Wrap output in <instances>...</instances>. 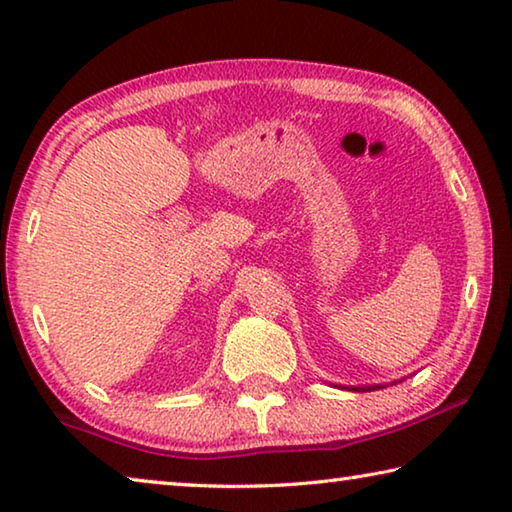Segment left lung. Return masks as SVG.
<instances>
[{
	"mask_svg": "<svg viewBox=\"0 0 512 512\" xmlns=\"http://www.w3.org/2000/svg\"><path fill=\"white\" fill-rule=\"evenodd\" d=\"M377 388H381V386H361V388H350V391H357V393H361V391H377Z\"/></svg>",
	"mask_w": 512,
	"mask_h": 512,
	"instance_id": "1",
	"label": "left lung"
}]
</instances>
